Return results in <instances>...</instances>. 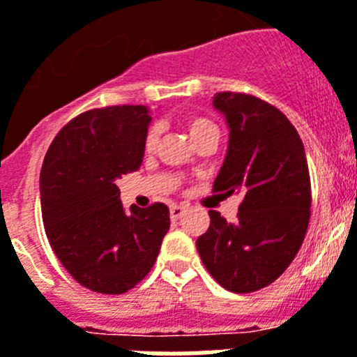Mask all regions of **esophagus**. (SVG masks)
I'll list each match as a JSON object with an SVG mask.
<instances>
[{
  "label": "esophagus",
  "mask_w": 357,
  "mask_h": 357,
  "mask_svg": "<svg viewBox=\"0 0 357 357\" xmlns=\"http://www.w3.org/2000/svg\"><path fill=\"white\" fill-rule=\"evenodd\" d=\"M183 213H185V206H181V204H172V206H170V219H172V221L179 219Z\"/></svg>",
  "instance_id": "esophagus-1"
}]
</instances>
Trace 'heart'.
<instances>
[{
    "instance_id": "1",
    "label": "heart",
    "mask_w": 357,
    "mask_h": 357,
    "mask_svg": "<svg viewBox=\"0 0 357 357\" xmlns=\"http://www.w3.org/2000/svg\"><path fill=\"white\" fill-rule=\"evenodd\" d=\"M187 129L190 138L194 140V144L199 142L201 138H204V136H210V135L219 136V129H217L215 123H213L212 120L206 119V116H199V114L188 116ZM156 144H158V129L156 127H151L147 136H145V149H147V151H153Z\"/></svg>"
}]
</instances>
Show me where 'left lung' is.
Instances as JSON below:
<instances>
[{"label":"left lung","mask_w":357,"mask_h":357,"mask_svg":"<svg viewBox=\"0 0 357 357\" xmlns=\"http://www.w3.org/2000/svg\"><path fill=\"white\" fill-rule=\"evenodd\" d=\"M230 140L213 192L241 194L237 221L210 210L197 238L204 268L231 293L269 286L298 253L311 217V178L305 149L287 116L246 93H217Z\"/></svg>","instance_id":"1"}]
</instances>
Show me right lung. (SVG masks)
<instances>
[{"label": "right lung", "instance_id": "1", "mask_svg": "<svg viewBox=\"0 0 357 357\" xmlns=\"http://www.w3.org/2000/svg\"><path fill=\"white\" fill-rule=\"evenodd\" d=\"M151 123L145 105L79 114L59 131L41 169L46 237L80 286L122 294L147 277L169 231L167 204L126 212L116 179L140 169Z\"/></svg>", "mask_w": 357, "mask_h": 357}]
</instances>
